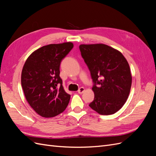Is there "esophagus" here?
Wrapping results in <instances>:
<instances>
[{
	"label": "esophagus",
	"mask_w": 156,
	"mask_h": 156,
	"mask_svg": "<svg viewBox=\"0 0 156 156\" xmlns=\"http://www.w3.org/2000/svg\"><path fill=\"white\" fill-rule=\"evenodd\" d=\"M84 90H85V88H84V87H81L79 90H78V93L79 94H83Z\"/></svg>",
	"instance_id": "34e87169"
}]
</instances>
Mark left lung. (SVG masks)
Segmentation results:
<instances>
[{
  "label": "left lung",
  "mask_w": 156,
  "mask_h": 156,
  "mask_svg": "<svg viewBox=\"0 0 156 156\" xmlns=\"http://www.w3.org/2000/svg\"><path fill=\"white\" fill-rule=\"evenodd\" d=\"M79 49L94 82V101L89 104L101 115H112L125 104L132 76L127 60L119 51L103 44H81Z\"/></svg>",
  "instance_id": "left-lung-1"
}]
</instances>
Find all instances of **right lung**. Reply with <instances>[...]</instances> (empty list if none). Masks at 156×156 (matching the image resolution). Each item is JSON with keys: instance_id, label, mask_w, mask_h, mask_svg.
Wrapping results in <instances>:
<instances>
[{"instance_id": "add662e5", "label": "right lung", "mask_w": 156, "mask_h": 156, "mask_svg": "<svg viewBox=\"0 0 156 156\" xmlns=\"http://www.w3.org/2000/svg\"><path fill=\"white\" fill-rule=\"evenodd\" d=\"M73 48L72 42L49 44L28 57L21 73V86L30 106L39 115L51 118L66 108L70 95L60 77L62 60Z\"/></svg>"}]
</instances>
